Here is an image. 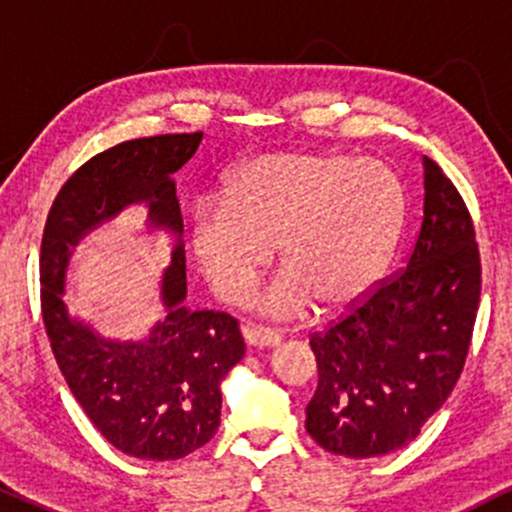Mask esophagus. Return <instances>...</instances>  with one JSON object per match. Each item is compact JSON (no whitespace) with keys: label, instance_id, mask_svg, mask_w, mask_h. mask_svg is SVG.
<instances>
[{"label":"esophagus","instance_id":"esophagus-1","mask_svg":"<svg viewBox=\"0 0 512 512\" xmlns=\"http://www.w3.org/2000/svg\"><path fill=\"white\" fill-rule=\"evenodd\" d=\"M243 337L250 346H260V349L262 346H276L281 342L279 334H276L274 330H267V327H262V325L243 327Z\"/></svg>","mask_w":512,"mask_h":512}]
</instances>
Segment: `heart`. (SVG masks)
<instances>
[{"label": "heart", "mask_w": 512, "mask_h": 512, "mask_svg": "<svg viewBox=\"0 0 512 512\" xmlns=\"http://www.w3.org/2000/svg\"><path fill=\"white\" fill-rule=\"evenodd\" d=\"M407 190L383 161L334 151H276L240 163L219 202L199 204L190 248L219 298L243 303L279 248L286 274L264 293L272 315L361 301L395 255Z\"/></svg>", "instance_id": "obj_1"}]
</instances>
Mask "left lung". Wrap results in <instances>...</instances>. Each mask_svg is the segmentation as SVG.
Returning <instances> with one entry per match:
<instances>
[{"instance_id": "8db88e82", "label": "left lung", "mask_w": 512, "mask_h": 512, "mask_svg": "<svg viewBox=\"0 0 512 512\" xmlns=\"http://www.w3.org/2000/svg\"><path fill=\"white\" fill-rule=\"evenodd\" d=\"M424 221L407 267L310 337L317 390L305 428L320 448L378 457L404 448L457 385L481 296L472 216L424 156Z\"/></svg>"}]
</instances>
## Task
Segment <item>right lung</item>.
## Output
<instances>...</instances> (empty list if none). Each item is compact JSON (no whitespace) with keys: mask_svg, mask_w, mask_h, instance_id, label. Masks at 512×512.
<instances>
[{"mask_svg":"<svg viewBox=\"0 0 512 512\" xmlns=\"http://www.w3.org/2000/svg\"><path fill=\"white\" fill-rule=\"evenodd\" d=\"M199 142L202 132L158 134L93 156L57 192L40 245V308L57 366L101 436L139 460H180L209 443L221 424V380L245 354L236 317L182 305V214L170 175ZM129 203H144L150 225L179 238L164 275L169 315L144 343H108L66 313L63 272L73 245Z\"/></svg>","mask_w":512,"mask_h":512,"instance_id":"1","label":"right lung"}]
</instances>
